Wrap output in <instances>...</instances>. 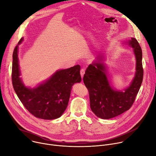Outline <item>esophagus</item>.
I'll list each match as a JSON object with an SVG mask.
<instances>
[{
  "instance_id": "34e87169",
  "label": "esophagus",
  "mask_w": 156,
  "mask_h": 156,
  "mask_svg": "<svg viewBox=\"0 0 156 156\" xmlns=\"http://www.w3.org/2000/svg\"><path fill=\"white\" fill-rule=\"evenodd\" d=\"M84 73H85V69H84V68H81L80 70V75H81V76L82 78H83Z\"/></svg>"
}]
</instances>
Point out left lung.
<instances>
[{
	"label": "left lung",
	"mask_w": 156,
	"mask_h": 156,
	"mask_svg": "<svg viewBox=\"0 0 156 156\" xmlns=\"http://www.w3.org/2000/svg\"><path fill=\"white\" fill-rule=\"evenodd\" d=\"M136 56V68L134 78L124 91L113 90L107 78L103 56L99 55L96 60L90 65L83 76V82L88 90L90 108L94 115L108 119L118 116L130 109L134 103L143 79L142 50L135 38L129 40Z\"/></svg>",
	"instance_id": "left-lung-1"
}]
</instances>
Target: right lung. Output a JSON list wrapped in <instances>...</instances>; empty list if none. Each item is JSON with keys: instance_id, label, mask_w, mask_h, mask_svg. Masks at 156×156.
I'll return each mask as SVG.
<instances>
[{"instance_id": "1", "label": "right lung", "mask_w": 156, "mask_h": 156, "mask_svg": "<svg viewBox=\"0 0 156 156\" xmlns=\"http://www.w3.org/2000/svg\"><path fill=\"white\" fill-rule=\"evenodd\" d=\"M22 38L18 45L21 44ZM80 66L56 72L48 80L39 86L26 87L20 78L18 45L13 52L12 81L19 100L24 107L37 118L51 120L60 118L67 108L72 87L81 80Z\"/></svg>"}]
</instances>
